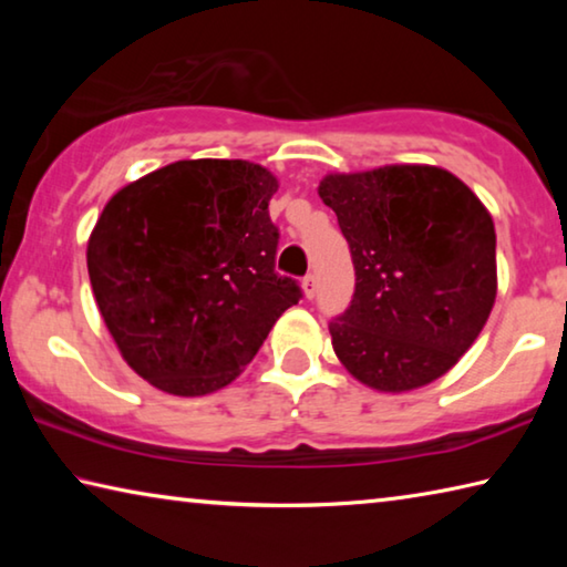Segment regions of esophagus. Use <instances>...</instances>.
I'll return each instance as SVG.
<instances>
[{"instance_id":"1","label":"esophagus","mask_w":567,"mask_h":567,"mask_svg":"<svg viewBox=\"0 0 567 567\" xmlns=\"http://www.w3.org/2000/svg\"><path fill=\"white\" fill-rule=\"evenodd\" d=\"M302 292H305L307 300H312L315 292H318V277H315V275H307L305 280H302Z\"/></svg>"}]
</instances>
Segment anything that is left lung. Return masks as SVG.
Segmentation results:
<instances>
[{
    "mask_svg": "<svg viewBox=\"0 0 567 567\" xmlns=\"http://www.w3.org/2000/svg\"><path fill=\"white\" fill-rule=\"evenodd\" d=\"M318 195L338 215L358 277L352 305L330 322L344 370L392 395L443 378L495 305L487 207L435 165L328 172Z\"/></svg>",
    "mask_w": 567,
    "mask_h": 567,
    "instance_id": "obj_1",
    "label": "left lung"
}]
</instances>
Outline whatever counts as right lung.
<instances>
[{"instance_id": "right-lung-1", "label": "right lung", "mask_w": 567, "mask_h": 567, "mask_svg": "<svg viewBox=\"0 0 567 567\" xmlns=\"http://www.w3.org/2000/svg\"><path fill=\"white\" fill-rule=\"evenodd\" d=\"M280 187L247 159H179L114 192L87 239L100 315L124 362L179 398L229 385L300 287L275 272Z\"/></svg>"}]
</instances>
